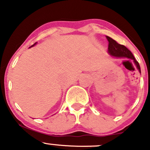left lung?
Wrapping results in <instances>:
<instances>
[{
	"label": "left lung",
	"instance_id": "obj_1",
	"mask_svg": "<svg viewBox=\"0 0 150 150\" xmlns=\"http://www.w3.org/2000/svg\"><path fill=\"white\" fill-rule=\"evenodd\" d=\"M107 40H108V52L111 55L115 57H120V58H128V59H132L134 62L135 65L137 66V69L140 72V67L138 62L134 59L133 54L128 48L123 45L118 43L116 40L112 39L111 38L106 36Z\"/></svg>",
	"mask_w": 150,
	"mask_h": 150
}]
</instances>
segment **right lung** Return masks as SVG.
I'll return each instance as SVG.
<instances>
[{
  "label": "right lung",
  "instance_id": "obj_1",
  "mask_svg": "<svg viewBox=\"0 0 150 150\" xmlns=\"http://www.w3.org/2000/svg\"><path fill=\"white\" fill-rule=\"evenodd\" d=\"M36 44V43H34V45H32V46H34V45H35Z\"/></svg>",
  "mask_w": 150,
  "mask_h": 150
}]
</instances>
